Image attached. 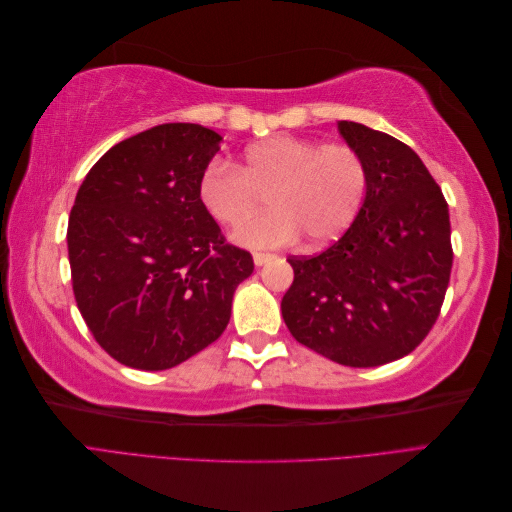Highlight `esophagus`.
Masks as SVG:
<instances>
[{
  "label": "esophagus",
  "mask_w": 512,
  "mask_h": 512,
  "mask_svg": "<svg viewBox=\"0 0 512 512\" xmlns=\"http://www.w3.org/2000/svg\"><path fill=\"white\" fill-rule=\"evenodd\" d=\"M275 256L273 254H262V252H254V265L256 267H262V265H267L269 260H273Z\"/></svg>",
  "instance_id": "1"
}]
</instances>
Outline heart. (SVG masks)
I'll list each match as a JSON object with an SVG mask.
<instances>
[{
	"label": "heart",
	"mask_w": 512,
	"mask_h": 512,
	"mask_svg": "<svg viewBox=\"0 0 512 512\" xmlns=\"http://www.w3.org/2000/svg\"><path fill=\"white\" fill-rule=\"evenodd\" d=\"M367 190L361 153L346 143L273 136L245 151L243 164L211 162L198 198L215 222L235 226L268 196L271 212L232 232V241L262 250L305 237L309 247L335 241L359 213Z\"/></svg>",
	"instance_id": "b5f03b06"
}]
</instances>
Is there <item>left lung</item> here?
<instances>
[{"instance_id":"obj_1","label":"left lung","mask_w":512,"mask_h":512,"mask_svg":"<svg viewBox=\"0 0 512 512\" xmlns=\"http://www.w3.org/2000/svg\"><path fill=\"white\" fill-rule=\"evenodd\" d=\"M361 153L367 190L329 250L288 258L294 282L282 316L299 344L348 367L410 354L436 322L451 280L448 205L416 153L391 134L337 121Z\"/></svg>"}]
</instances>
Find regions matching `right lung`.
<instances>
[{
  "mask_svg": "<svg viewBox=\"0 0 512 512\" xmlns=\"http://www.w3.org/2000/svg\"><path fill=\"white\" fill-rule=\"evenodd\" d=\"M222 136L162 123L108 149L89 170L68 220L76 305L115 361L170 369L218 339L232 294L254 271L224 243L198 198Z\"/></svg>",
  "mask_w": 512,
  "mask_h": 512,
  "instance_id": "obj_1",
  "label": "right lung"
}]
</instances>
